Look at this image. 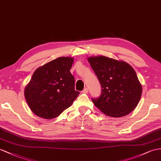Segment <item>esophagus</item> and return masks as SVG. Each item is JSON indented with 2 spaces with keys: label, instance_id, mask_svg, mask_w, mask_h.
I'll list each match as a JSON object with an SVG mask.
<instances>
[{
  "label": "esophagus",
  "instance_id": "obj_1",
  "mask_svg": "<svg viewBox=\"0 0 161 161\" xmlns=\"http://www.w3.org/2000/svg\"><path fill=\"white\" fill-rule=\"evenodd\" d=\"M81 92L84 93V94H87V93L88 92V88H85L83 90H82Z\"/></svg>",
  "mask_w": 161,
  "mask_h": 161
}]
</instances>
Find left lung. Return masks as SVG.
<instances>
[{"label":"left lung","instance_id":"1","mask_svg":"<svg viewBox=\"0 0 161 161\" xmlns=\"http://www.w3.org/2000/svg\"><path fill=\"white\" fill-rule=\"evenodd\" d=\"M88 62L102 88L100 97L92 98L97 108L114 118L125 116L134 110L142 87L131 66L105 56L90 57Z\"/></svg>","mask_w":161,"mask_h":161}]
</instances>
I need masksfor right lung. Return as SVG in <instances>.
<instances>
[{"instance_id":"right-lung-1","label":"right lung","mask_w":161,"mask_h":161,"mask_svg":"<svg viewBox=\"0 0 161 161\" xmlns=\"http://www.w3.org/2000/svg\"><path fill=\"white\" fill-rule=\"evenodd\" d=\"M73 58L60 57L34 72L24 91L27 103L36 116L54 118L71 106L80 92L70 72Z\"/></svg>"}]
</instances>
